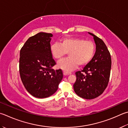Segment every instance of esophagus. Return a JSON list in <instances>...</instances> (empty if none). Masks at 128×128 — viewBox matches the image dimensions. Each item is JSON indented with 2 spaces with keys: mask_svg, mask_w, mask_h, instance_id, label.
Listing matches in <instances>:
<instances>
[{
  "mask_svg": "<svg viewBox=\"0 0 128 128\" xmlns=\"http://www.w3.org/2000/svg\"><path fill=\"white\" fill-rule=\"evenodd\" d=\"M72 73L71 72L69 71H64V75H68V74H71Z\"/></svg>",
  "mask_w": 128,
  "mask_h": 128,
  "instance_id": "esophagus-1",
  "label": "esophagus"
}]
</instances>
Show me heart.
Masks as SVG:
<instances>
[{"instance_id": "b5f03b06", "label": "heart", "mask_w": 128, "mask_h": 128, "mask_svg": "<svg viewBox=\"0 0 128 128\" xmlns=\"http://www.w3.org/2000/svg\"><path fill=\"white\" fill-rule=\"evenodd\" d=\"M50 51L56 60H61L68 53L69 57L60 61L58 67L65 71H71L79 66L88 64L93 58L95 46L91 40L81 38H64L60 43L50 46Z\"/></svg>"}]
</instances>
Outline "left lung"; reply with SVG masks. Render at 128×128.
Returning a JSON list of instances; mask_svg holds the SVG:
<instances>
[{"instance_id": "1", "label": "left lung", "mask_w": 128, "mask_h": 128, "mask_svg": "<svg viewBox=\"0 0 128 128\" xmlns=\"http://www.w3.org/2000/svg\"><path fill=\"white\" fill-rule=\"evenodd\" d=\"M94 37L96 52L92 59L81 71L75 74L76 80L74 85L75 93L83 98L93 99L103 93L110 78L112 59L110 54L103 40L89 33Z\"/></svg>"}]
</instances>
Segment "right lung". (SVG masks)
Instances as JSON below:
<instances>
[{"label":"right lung","mask_w":128,"mask_h":128,"mask_svg":"<svg viewBox=\"0 0 128 128\" xmlns=\"http://www.w3.org/2000/svg\"><path fill=\"white\" fill-rule=\"evenodd\" d=\"M51 33L40 32L26 40L20 50L19 74L24 86L34 97L46 98L56 92L63 78L50 51Z\"/></svg>","instance_id":"add662e5"}]
</instances>
